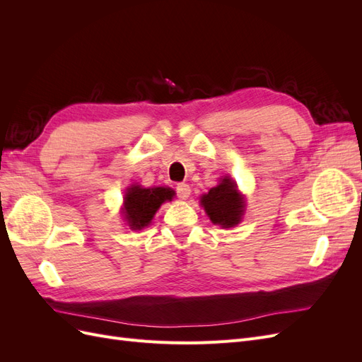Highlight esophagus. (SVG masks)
<instances>
[{
  "label": "esophagus",
  "mask_w": 362,
  "mask_h": 362,
  "mask_svg": "<svg viewBox=\"0 0 362 362\" xmlns=\"http://www.w3.org/2000/svg\"><path fill=\"white\" fill-rule=\"evenodd\" d=\"M177 193H178V196L181 199H187L189 196H190V193H192V190H190V185L189 184H185V182H180V184H177Z\"/></svg>",
  "instance_id": "esophagus-1"
}]
</instances>
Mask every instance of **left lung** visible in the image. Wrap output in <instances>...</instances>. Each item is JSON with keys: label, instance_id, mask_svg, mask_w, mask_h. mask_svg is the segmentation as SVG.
Here are the masks:
<instances>
[{"label": "left lung", "instance_id": "left-lung-1", "mask_svg": "<svg viewBox=\"0 0 362 362\" xmlns=\"http://www.w3.org/2000/svg\"><path fill=\"white\" fill-rule=\"evenodd\" d=\"M201 202L211 222L223 228L235 226L245 208V201L242 194L237 192V185L228 177H225L217 187L208 192V194H204Z\"/></svg>", "mask_w": 362, "mask_h": 362}]
</instances>
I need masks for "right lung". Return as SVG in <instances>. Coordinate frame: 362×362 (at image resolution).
I'll list each match as a JSON object with an SVG mask.
<instances>
[{
	"mask_svg": "<svg viewBox=\"0 0 362 362\" xmlns=\"http://www.w3.org/2000/svg\"><path fill=\"white\" fill-rule=\"evenodd\" d=\"M172 189L154 187L141 189L139 185H133L127 190L124 214L129 226L133 229H141L151 223L152 217L164 201H172Z\"/></svg>",
	"mask_w": 362,
	"mask_h": 362,
	"instance_id": "add662e5",
	"label": "right lung"
}]
</instances>
